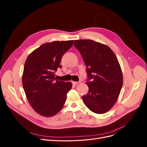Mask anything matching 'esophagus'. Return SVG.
<instances>
[{
	"label": "esophagus",
	"instance_id": "obj_1",
	"mask_svg": "<svg viewBox=\"0 0 147 147\" xmlns=\"http://www.w3.org/2000/svg\"><path fill=\"white\" fill-rule=\"evenodd\" d=\"M80 82H72V84L74 85H77V84L79 83Z\"/></svg>",
	"mask_w": 147,
	"mask_h": 147
}]
</instances>
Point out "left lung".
<instances>
[{
  "mask_svg": "<svg viewBox=\"0 0 147 147\" xmlns=\"http://www.w3.org/2000/svg\"><path fill=\"white\" fill-rule=\"evenodd\" d=\"M74 46L86 66L89 91L82 96L84 104L92 112L103 114L117 102L123 83L117 57L107 45L92 40H78Z\"/></svg>",
  "mask_w": 147,
  "mask_h": 147,
  "instance_id": "8db88e82",
  "label": "left lung"
}]
</instances>
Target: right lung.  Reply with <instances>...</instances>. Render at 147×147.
Here are the masks:
<instances>
[{
    "instance_id": "obj_1",
    "label": "right lung",
    "mask_w": 147,
    "mask_h": 147,
    "mask_svg": "<svg viewBox=\"0 0 147 147\" xmlns=\"http://www.w3.org/2000/svg\"><path fill=\"white\" fill-rule=\"evenodd\" d=\"M73 43L67 40L43 43L26 60L23 86L30 106L42 116L50 117L58 113L72 88L70 82L57 80L55 75L61 67L62 57Z\"/></svg>"
}]
</instances>
